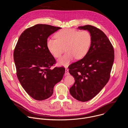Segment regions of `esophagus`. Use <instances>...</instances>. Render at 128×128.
I'll use <instances>...</instances> for the list:
<instances>
[{
    "label": "esophagus",
    "instance_id": "34e87169",
    "mask_svg": "<svg viewBox=\"0 0 128 128\" xmlns=\"http://www.w3.org/2000/svg\"><path fill=\"white\" fill-rule=\"evenodd\" d=\"M69 74V70L67 68H65V76H68Z\"/></svg>",
    "mask_w": 128,
    "mask_h": 128
}]
</instances>
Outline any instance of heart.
<instances>
[{
    "mask_svg": "<svg viewBox=\"0 0 128 128\" xmlns=\"http://www.w3.org/2000/svg\"><path fill=\"white\" fill-rule=\"evenodd\" d=\"M56 39L48 38L46 46L54 57L60 58L65 50L64 55L59 60V64L67 66L74 58L80 59L88 53L92 44V35L86 30L80 31L74 28H65L54 35Z\"/></svg>",
    "mask_w": 128,
    "mask_h": 128,
    "instance_id": "1",
    "label": "heart"
}]
</instances>
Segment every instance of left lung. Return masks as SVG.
I'll use <instances>...</instances> for the list:
<instances>
[{
  "mask_svg": "<svg viewBox=\"0 0 128 128\" xmlns=\"http://www.w3.org/2000/svg\"><path fill=\"white\" fill-rule=\"evenodd\" d=\"M78 28L90 33L92 44L82 59L68 66L70 74L75 80L69 92L76 100L86 102L95 97L110 78L114 59V48L99 28L90 25Z\"/></svg>",
  "mask_w": 128,
  "mask_h": 128,
  "instance_id": "1",
  "label": "left lung"
}]
</instances>
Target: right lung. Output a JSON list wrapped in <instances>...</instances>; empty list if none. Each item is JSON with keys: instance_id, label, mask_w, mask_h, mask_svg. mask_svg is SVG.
<instances>
[{"instance_id": "right-lung-1", "label": "right lung", "mask_w": 128, "mask_h": 128, "mask_svg": "<svg viewBox=\"0 0 128 128\" xmlns=\"http://www.w3.org/2000/svg\"><path fill=\"white\" fill-rule=\"evenodd\" d=\"M61 27L37 24L21 34L14 51L16 74L26 93L35 100L50 97L54 87L65 73L64 67L51 68L56 63L48 50V36Z\"/></svg>"}]
</instances>
